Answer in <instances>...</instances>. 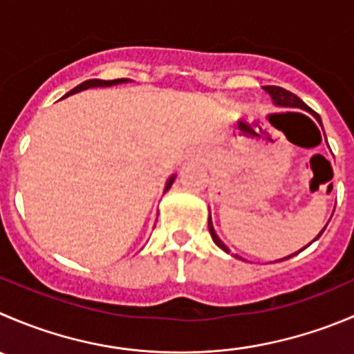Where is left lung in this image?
<instances>
[{
    "instance_id": "left-lung-1",
    "label": "left lung",
    "mask_w": 354,
    "mask_h": 354,
    "mask_svg": "<svg viewBox=\"0 0 354 354\" xmlns=\"http://www.w3.org/2000/svg\"><path fill=\"white\" fill-rule=\"evenodd\" d=\"M263 90L270 95V98H272L273 105H277V107H287V109H303V111L310 112V114L313 115V118L317 119V121L320 122V126H322V119H320V115H318L317 112L311 111V109L308 107V105L304 104V102L301 100L299 97H296V95H294V93H290V91L283 90V88H280V86H264ZM207 223H209V233H211V236H212V240H214L216 245H218L219 249H221V250H225L226 254H230V249H228V247H226L225 243L221 242V239H219V236H218V233L214 232V226H212V219H211V211H209V219H207ZM324 230H325V226H324ZM324 230H322V232L318 233V235L315 236V239L311 240V242L308 243L306 247H310L311 243L315 242V240L320 239V235H322V233H324ZM306 247H303V249H301V250H304V249H306ZM301 250H297V252L290 254V256H287V257H282V259H279V261L290 259V257H292V256H296V254H299ZM236 257H240V256H236Z\"/></svg>"
}]
</instances>
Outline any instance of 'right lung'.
<instances>
[{
	"label": "right lung",
	"instance_id": "obj_1",
	"mask_svg": "<svg viewBox=\"0 0 354 354\" xmlns=\"http://www.w3.org/2000/svg\"><path fill=\"white\" fill-rule=\"evenodd\" d=\"M124 82H131V79H114V81H104V79H88V81L81 82L79 86H75L74 90H71L68 93L64 95V98L71 97V95H75V93H81V91L84 90H90V88H111V86H118V84H124ZM174 180H176V174H171L169 180L166 181V187H164V194H166L167 190L171 188V185L174 183Z\"/></svg>",
	"mask_w": 354,
	"mask_h": 354
}]
</instances>
